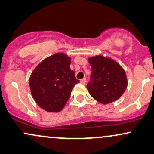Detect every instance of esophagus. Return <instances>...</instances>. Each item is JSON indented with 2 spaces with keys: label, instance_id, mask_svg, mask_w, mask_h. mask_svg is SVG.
<instances>
[{
  "label": "esophagus",
  "instance_id": "1",
  "mask_svg": "<svg viewBox=\"0 0 154 154\" xmlns=\"http://www.w3.org/2000/svg\"><path fill=\"white\" fill-rule=\"evenodd\" d=\"M80 82H81L82 84H86V78H84V79H81Z\"/></svg>",
  "mask_w": 154,
  "mask_h": 154
}]
</instances>
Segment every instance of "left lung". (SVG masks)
I'll list each match as a JSON object with an SVG mask.
<instances>
[{
    "label": "left lung",
    "mask_w": 154,
    "mask_h": 154,
    "mask_svg": "<svg viewBox=\"0 0 154 154\" xmlns=\"http://www.w3.org/2000/svg\"><path fill=\"white\" fill-rule=\"evenodd\" d=\"M91 67L88 91L94 99L103 104L118 99L128 86L126 74L116 61L102 55L88 58Z\"/></svg>",
    "instance_id": "8db88e82"
}]
</instances>
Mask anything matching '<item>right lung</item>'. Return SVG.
Here are the masks:
<instances>
[{
	"instance_id": "obj_1",
	"label": "right lung",
	"mask_w": 154,
	"mask_h": 154,
	"mask_svg": "<svg viewBox=\"0 0 154 154\" xmlns=\"http://www.w3.org/2000/svg\"><path fill=\"white\" fill-rule=\"evenodd\" d=\"M71 60L66 54L58 52L42 60L29 78L32 97L47 112L62 110L75 84L79 83L70 70Z\"/></svg>"
}]
</instances>
